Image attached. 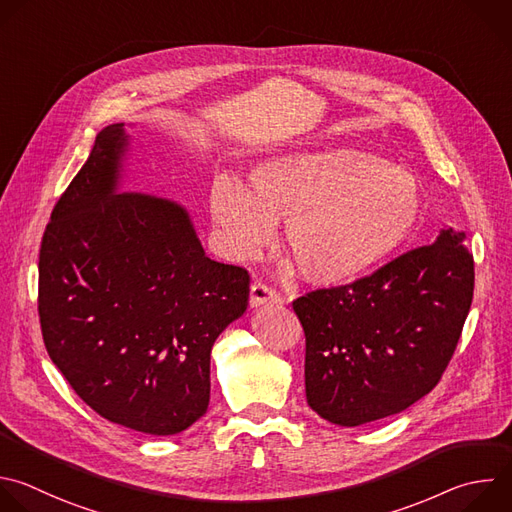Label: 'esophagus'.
Here are the masks:
<instances>
[{
	"mask_svg": "<svg viewBox=\"0 0 512 512\" xmlns=\"http://www.w3.org/2000/svg\"><path fill=\"white\" fill-rule=\"evenodd\" d=\"M265 303H281L279 293H275L271 287L263 285V283H253L251 285V297H249V305L251 307H261Z\"/></svg>",
	"mask_w": 512,
	"mask_h": 512,
	"instance_id": "obj_1",
	"label": "esophagus"
}]
</instances>
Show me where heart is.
Masks as SVG:
<instances>
[{
  "label": "heart",
  "instance_id": "b5f03b06",
  "mask_svg": "<svg viewBox=\"0 0 512 512\" xmlns=\"http://www.w3.org/2000/svg\"><path fill=\"white\" fill-rule=\"evenodd\" d=\"M251 189L231 175L211 187L223 251L249 259L285 221L283 241L313 287L348 285L396 255L424 213L420 181L388 158L354 148L291 150L259 160Z\"/></svg>",
  "mask_w": 512,
  "mask_h": 512
}]
</instances>
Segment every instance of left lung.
<instances>
[{
    "label": "left lung",
    "mask_w": 512,
    "mask_h": 512,
    "mask_svg": "<svg viewBox=\"0 0 512 512\" xmlns=\"http://www.w3.org/2000/svg\"><path fill=\"white\" fill-rule=\"evenodd\" d=\"M464 241V231L444 227L432 245L370 277L293 301L313 412L354 428L410 408L438 384L472 303Z\"/></svg>",
    "instance_id": "left-lung-1"
}]
</instances>
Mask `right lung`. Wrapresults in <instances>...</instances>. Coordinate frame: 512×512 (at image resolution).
Returning <instances> with one entry per match:
<instances>
[{"label": "right lung", "mask_w": 512, "mask_h": 512, "mask_svg": "<svg viewBox=\"0 0 512 512\" xmlns=\"http://www.w3.org/2000/svg\"><path fill=\"white\" fill-rule=\"evenodd\" d=\"M130 134L102 128L40 251L46 350L102 418L170 436L211 398V350L249 301L245 269L205 255L181 203L126 193Z\"/></svg>", "instance_id": "obj_1"}]
</instances>
